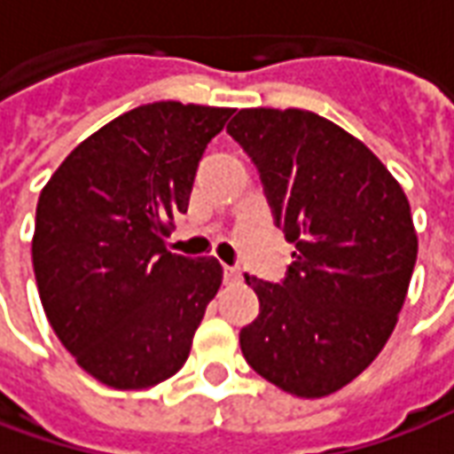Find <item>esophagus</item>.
Masks as SVG:
<instances>
[{"mask_svg":"<svg viewBox=\"0 0 454 454\" xmlns=\"http://www.w3.org/2000/svg\"><path fill=\"white\" fill-rule=\"evenodd\" d=\"M223 279H226V282H238V279H240V270L226 265L223 267Z\"/></svg>","mask_w":454,"mask_h":454,"instance_id":"34e87169","label":"esophagus"}]
</instances>
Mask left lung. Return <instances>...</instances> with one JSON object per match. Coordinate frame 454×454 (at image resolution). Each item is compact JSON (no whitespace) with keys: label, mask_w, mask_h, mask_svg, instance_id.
Instances as JSON below:
<instances>
[{"label":"left lung","mask_w":454,"mask_h":454,"mask_svg":"<svg viewBox=\"0 0 454 454\" xmlns=\"http://www.w3.org/2000/svg\"><path fill=\"white\" fill-rule=\"evenodd\" d=\"M228 133L296 247L282 285L246 275L260 314L240 331L243 357L294 396H328L370 367L399 321L419 255L409 199L362 140L314 112L240 109Z\"/></svg>","instance_id":"8db88e82"}]
</instances>
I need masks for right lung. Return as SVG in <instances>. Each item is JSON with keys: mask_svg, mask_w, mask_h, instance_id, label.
<instances>
[{"mask_svg": "<svg viewBox=\"0 0 454 454\" xmlns=\"http://www.w3.org/2000/svg\"><path fill=\"white\" fill-rule=\"evenodd\" d=\"M233 109L155 102L82 140L38 197L31 243L41 304L84 372L148 389L182 370L216 296V257L165 247L199 160Z\"/></svg>", "mask_w": 454, "mask_h": 454, "instance_id": "right-lung-1", "label": "right lung"}]
</instances>
